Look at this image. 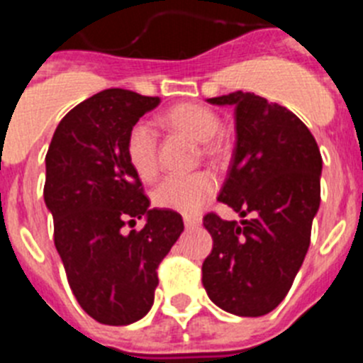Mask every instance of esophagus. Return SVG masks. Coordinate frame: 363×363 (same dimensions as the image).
Returning <instances> with one entry per match:
<instances>
[{"instance_id": "obj_1", "label": "esophagus", "mask_w": 363, "mask_h": 363, "mask_svg": "<svg viewBox=\"0 0 363 363\" xmlns=\"http://www.w3.org/2000/svg\"><path fill=\"white\" fill-rule=\"evenodd\" d=\"M184 221L187 229H196V227L201 225V218L198 216H185Z\"/></svg>"}]
</instances>
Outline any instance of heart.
Wrapping results in <instances>:
<instances>
[{"mask_svg":"<svg viewBox=\"0 0 363 363\" xmlns=\"http://www.w3.org/2000/svg\"><path fill=\"white\" fill-rule=\"evenodd\" d=\"M162 125L169 130L184 134L192 142L201 143V152L209 158L220 156L223 145L214 134L220 129V118L196 104H179L162 116ZM127 158L142 179H152L158 172V142L152 127L138 121L127 134ZM216 191V179L209 172H192L187 176H169L154 189L152 200L162 209L194 216L203 209Z\"/></svg>","mask_w":363,"mask_h":363,"instance_id":"heart-1","label":"heart"}]
</instances>
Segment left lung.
I'll return each mask as SVG.
<instances>
[{"label":"left lung","instance_id":"obj_1","mask_svg":"<svg viewBox=\"0 0 363 363\" xmlns=\"http://www.w3.org/2000/svg\"><path fill=\"white\" fill-rule=\"evenodd\" d=\"M233 105L236 143L218 200L249 220L203 218L213 236L203 287L220 309L264 316L289 293L320 209L322 156L303 121L252 92L207 99Z\"/></svg>","mask_w":363,"mask_h":363}]
</instances>
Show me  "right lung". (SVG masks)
<instances>
[{"instance_id": "obj_1", "label": "right lung", "mask_w": 363, "mask_h": 363, "mask_svg": "<svg viewBox=\"0 0 363 363\" xmlns=\"http://www.w3.org/2000/svg\"><path fill=\"white\" fill-rule=\"evenodd\" d=\"M160 101L123 89L98 92L67 112L45 156L57 255L82 309L105 325L149 313L160 262L184 233L178 213L150 209L127 158L130 127ZM136 217L146 218L144 229L125 233Z\"/></svg>"}]
</instances>
